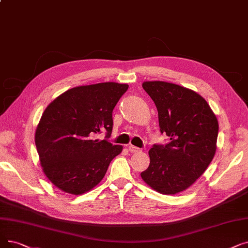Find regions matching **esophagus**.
<instances>
[{
  "label": "esophagus",
  "instance_id": "34e87169",
  "mask_svg": "<svg viewBox=\"0 0 248 248\" xmlns=\"http://www.w3.org/2000/svg\"><path fill=\"white\" fill-rule=\"evenodd\" d=\"M127 148H128V151H130V152H132V153H137V152H140V151H141V150H140V148H138L134 145H130Z\"/></svg>",
  "mask_w": 248,
  "mask_h": 248
}]
</instances>
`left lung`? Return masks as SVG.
I'll list each match as a JSON object with an SVG mask.
<instances>
[{
	"mask_svg": "<svg viewBox=\"0 0 248 248\" xmlns=\"http://www.w3.org/2000/svg\"><path fill=\"white\" fill-rule=\"evenodd\" d=\"M143 88L157 107L160 132L169 143L150 149V165L141 176L156 191L175 195L189 187L213 160L217 117L201 95L179 85L153 81L143 83Z\"/></svg>",
	"mask_w": 248,
	"mask_h": 248,
	"instance_id": "1",
	"label": "left lung"
}]
</instances>
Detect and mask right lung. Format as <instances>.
<instances>
[{
    "mask_svg": "<svg viewBox=\"0 0 248 248\" xmlns=\"http://www.w3.org/2000/svg\"><path fill=\"white\" fill-rule=\"evenodd\" d=\"M128 85L113 82L72 88L46 108L35 133L45 174L57 187L82 195L97 186L123 151L108 140L112 110ZM106 133L99 141L95 136Z\"/></svg>",
    "mask_w": 248,
    "mask_h": 248,
    "instance_id": "add662e5",
    "label": "right lung"
}]
</instances>
